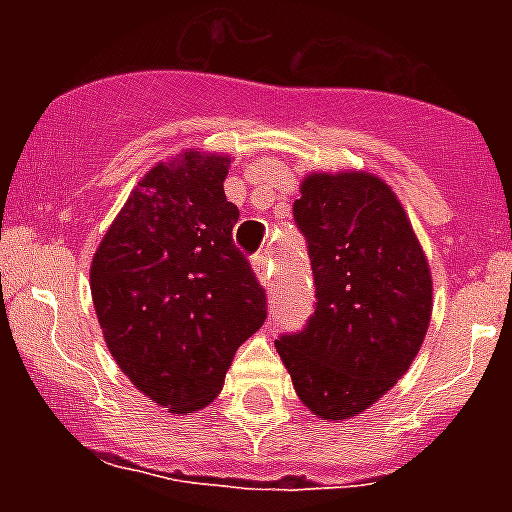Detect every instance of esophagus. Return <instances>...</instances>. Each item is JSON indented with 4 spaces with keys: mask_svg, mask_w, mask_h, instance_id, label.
I'll use <instances>...</instances> for the list:
<instances>
[{
    "mask_svg": "<svg viewBox=\"0 0 512 512\" xmlns=\"http://www.w3.org/2000/svg\"><path fill=\"white\" fill-rule=\"evenodd\" d=\"M253 271H256V277L264 287H271V259L266 253H259V256H253Z\"/></svg>",
    "mask_w": 512,
    "mask_h": 512,
    "instance_id": "esophagus-1",
    "label": "esophagus"
}]
</instances>
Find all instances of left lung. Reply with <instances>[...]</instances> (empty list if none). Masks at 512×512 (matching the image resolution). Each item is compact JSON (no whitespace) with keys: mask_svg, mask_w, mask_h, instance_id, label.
<instances>
[{"mask_svg":"<svg viewBox=\"0 0 512 512\" xmlns=\"http://www.w3.org/2000/svg\"><path fill=\"white\" fill-rule=\"evenodd\" d=\"M295 200L315 312L277 351L318 418H354L408 372L431 323L433 282L400 200L366 171L310 174Z\"/></svg>","mask_w":512,"mask_h":512,"instance_id":"obj_1","label":"left lung"}]
</instances>
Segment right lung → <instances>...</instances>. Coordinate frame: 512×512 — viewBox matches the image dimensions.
I'll return each mask as SVG.
<instances>
[{"mask_svg":"<svg viewBox=\"0 0 512 512\" xmlns=\"http://www.w3.org/2000/svg\"><path fill=\"white\" fill-rule=\"evenodd\" d=\"M230 158L184 151L138 182L92 259L104 341L130 382L171 413L205 408L266 320V292L233 243Z\"/></svg>","mask_w":512,"mask_h":512,"instance_id":"add662e5","label":"right lung"}]
</instances>
